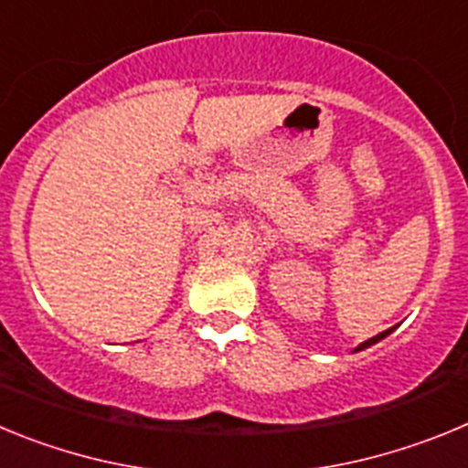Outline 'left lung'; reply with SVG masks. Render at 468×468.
Listing matches in <instances>:
<instances>
[{
	"label": "left lung",
	"instance_id": "1",
	"mask_svg": "<svg viewBox=\"0 0 468 468\" xmlns=\"http://www.w3.org/2000/svg\"><path fill=\"white\" fill-rule=\"evenodd\" d=\"M394 330V328H391ZM391 330H384V333H379V335H375V337H370V340H366V342H361V345L356 346V349L354 351H363V349H367V346H373V345H378L379 340H384V337H387L388 333H391Z\"/></svg>",
	"mask_w": 468,
	"mask_h": 468
}]
</instances>
